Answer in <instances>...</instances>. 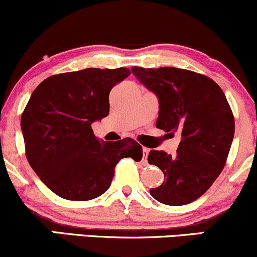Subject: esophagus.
<instances>
[{
    "label": "esophagus",
    "mask_w": 257,
    "mask_h": 257,
    "mask_svg": "<svg viewBox=\"0 0 257 257\" xmlns=\"http://www.w3.org/2000/svg\"><path fill=\"white\" fill-rule=\"evenodd\" d=\"M149 152H150V150H149V149H146V147H144V149H143L144 159H146V158H147V156H149Z\"/></svg>",
    "instance_id": "esophagus-1"
}]
</instances>
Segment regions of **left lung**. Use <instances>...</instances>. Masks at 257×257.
Masks as SVG:
<instances>
[{
    "label": "left lung",
    "mask_w": 257,
    "mask_h": 257,
    "mask_svg": "<svg viewBox=\"0 0 257 257\" xmlns=\"http://www.w3.org/2000/svg\"><path fill=\"white\" fill-rule=\"evenodd\" d=\"M132 71L158 96L156 126L181 134L174 157L150 151L147 161L166 179L150 193L163 204H188L209 190L225 167L234 137L231 106L219 85L200 73L176 67L133 66Z\"/></svg>",
    "instance_id": "obj_1"
}]
</instances>
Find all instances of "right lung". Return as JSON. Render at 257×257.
<instances>
[{
	"instance_id": "right-lung-1",
	"label": "right lung",
	"mask_w": 257,
	"mask_h": 257,
	"mask_svg": "<svg viewBox=\"0 0 257 257\" xmlns=\"http://www.w3.org/2000/svg\"><path fill=\"white\" fill-rule=\"evenodd\" d=\"M129 75L125 67L59 73L31 94L20 120L26 158L61 198H96L110 187L120 159L143 158V147L133 139L102 141L91 129L108 114L112 88Z\"/></svg>"
}]
</instances>
